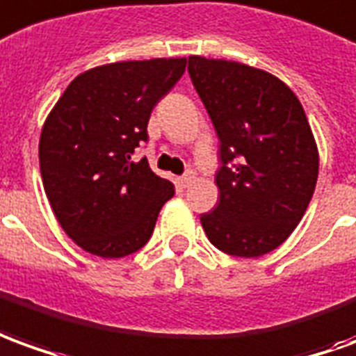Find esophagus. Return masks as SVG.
I'll use <instances>...</instances> for the list:
<instances>
[{
	"label": "esophagus",
	"mask_w": 356,
	"mask_h": 356,
	"mask_svg": "<svg viewBox=\"0 0 356 356\" xmlns=\"http://www.w3.org/2000/svg\"><path fill=\"white\" fill-rule=\"evenodd\" d=\"M191 180H193V172L182 174V176L178 178V186H182V188H186V186H190Z\"/></svg>",
	"instance_id": "esophagus-1"
}]
</instances>
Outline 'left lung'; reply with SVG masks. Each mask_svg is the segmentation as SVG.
<instances>
[{"label":"left lung","instance_id":"8db88e82","mask_svg":"<svg viewBox=\"0 0 356 356\" xmlns=\"http://www.w3.org/2000/svg\"><path fill=\"white\" fill-rule=\"evenodd\" d=\"M188 72L220 140V201L201 214L207 238L234 257L282 245L303 218L318 178V151L295 93L241 63L190 57Z\"/></svg>","mask_w":356,"mask_h":356}]
</instances>
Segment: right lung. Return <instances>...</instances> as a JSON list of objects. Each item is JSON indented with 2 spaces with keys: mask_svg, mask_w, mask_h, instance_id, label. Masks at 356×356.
<instances>
[{
  "mask_svg": "<svg viewBox=\"0 0 356 356\" xmlns=\"http://www.w3.org/2000/svg\"><path fill=\"white\" fill-rule=\"evenodd\" d=\"M186 59L103 65L76 76L45 120L40 170L53 213L72 241L103 259L149 241L174 184L134 163L149 142L151 111L182 78Z\"/></svg>",
  "mask_w": 356,
  "mask_h": 356,
  "instance_id": "add662e5",
  "label": "right lung"
}]
</instances>
